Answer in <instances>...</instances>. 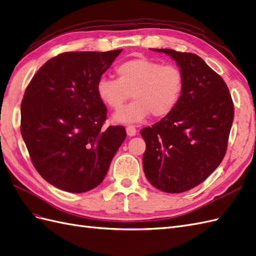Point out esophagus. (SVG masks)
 I'll use <instances>...</instances> for the list:
<instances>
[{
	"label": "esophagus",
	"mask_w": 256,
	"mask_h": 256,
	"mask_svg": "<svg viewBox=\"0 0 256 256\" xmlns=\"http://www.w3.org/2000/svg\"><path fill=\"white\" fill-rule=\"evenodd\" d=\"M136 133H137V130H136V128L134 126H126V134L128 136H135Z\"/></svg>",
	"instance_id": "obj_1"
}]
</instances>
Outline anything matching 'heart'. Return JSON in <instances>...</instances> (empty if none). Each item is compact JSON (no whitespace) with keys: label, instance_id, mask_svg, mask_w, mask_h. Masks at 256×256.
<instances>
[{"label":"heart","instance_id":"1","mask_svg":"<svg viewBox=\"0 0 256 256\" xmlns=\"http://www.w3.org/2000/svg\"><path fill=\"white\" fill-rule=\"evenodd\" d=\"M116 78L97 82L100 100L112 110H120L132 96L136 100L114 116L120 123H137L152 114L156 119L171 114L180 102L185 88L184 74L176 64L148 57H135L116 64Z\"/></svg>","mask_w":256,"mask_h":256}]
</instances>
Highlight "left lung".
I'll list each match as a JSON object with an SVG mask.
<instances>
[{
	"mask_svg": "<svg viewBox=\"0 0 256 256\" xmlns=\"http://www.w3.org/2000/svg\"><path fill=\"white\" fill-rule=\"evenodd\" d=\"M152 50L178 62L185 88L171 114L140 130L144 172L159 190L180 194L201 184L224 159L234 102L225 81L198 55Z\"/></svg>",
	"mask_w": 256,
	"mask_h": 256,
	"instance_id": "left-lung-1",
	"label": "left lung"
}]
</instances>
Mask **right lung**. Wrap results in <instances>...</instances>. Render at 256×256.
Masks as SVG:
<instances>
[{
	"label": "right lung",
	"instance_id": "add662e5",
	"mask_svg": "<svg viewBox=\"0 0 256 256\" xmlns=\"http://www.w3.org/2000/svg\"><path fill=\"white\" fill-rule=\"evenodd\" d=\"M122 50L68 52L45 62L22 102L20 132L32 164L50 185L69 192L97 187L126 137L104 128L107 108L97 82Z\"/></svg>",
	"mask_w": 256,
	"mask_h": 256
}]
</instances>
